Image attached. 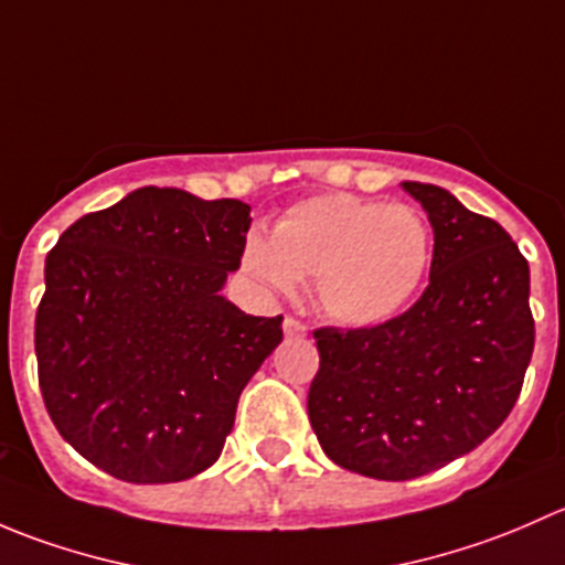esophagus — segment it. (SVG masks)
Segmentation results:
<instances>
[{
    "label": "esophagus",
    "mask_w": 565,
    "mask_h": 565,
    "mask_svg": "<svg viewBox=\"0 0 565 565\" xmlns=\"http://www.w3.org/2000/svg\"><path fill=\"white\" fill-rule=\"evenodd\" d=\"M306 324L300 322V319H295V317H284V335H287V339H303L306 335Z\"/></svg>",
    "instance_id": "34e87169"
}]
</instances>
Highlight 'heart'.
<instances>
[{
    "label": "heart",
    "instance_id": "b5f03b06",
    "mask_svg": "<svg viewBox=\"0 0 565 565\" xmlns=\"http://www.w3.org/2000/svg\"><path fill=\"white\" fill-rule=\"evenodd\" d=\"M429 262L431 232L418 210L344 191L295 202L270 243L250 237L243 248V270L265 292L315 281L319 311L347 328H374L407 309Z\"/></svg>",
    "mask_w": 565,
    "mask_h": 565
}]
</instances>
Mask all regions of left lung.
Listing matches in <instances>:
<instances>
[{
	"instance_id": "left-lung-1",
	"label": "left lung",
	"mask_w": 565,
	"mask_h": 565,
	"mask_svg": "<svg viewBox=\"0 0 565 565\" xmlns=\"http://www.w3.org/2000/svg\"><path fill=\"white\" fill-rule=\"evenodd\" d=\"M435 230L429 287L374 328H319L309 420L344 470L409 481L481 446L520 398L535 324L530 267L498 221L402 182Z\"/></svg>"
}]
</instances>
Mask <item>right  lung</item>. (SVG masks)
I'll return each instance as SVG.
<instances>
[{"label":"right lung","mask_w":565,"mask_h":565,"mask_svg":"<svg viewBox=\"0 0 565 565\" xmlns=\"http://www.w3.org/2000/svg\"><path fill=\"white\" fill-rule=\"evenodd\" d=\"M250 207L147 185L87 213L45 256L38 380L56 431L130 483L207 470L237 398L284 339L221 295Z\"/></svg>","instance_id":"1"}]
</instances>
